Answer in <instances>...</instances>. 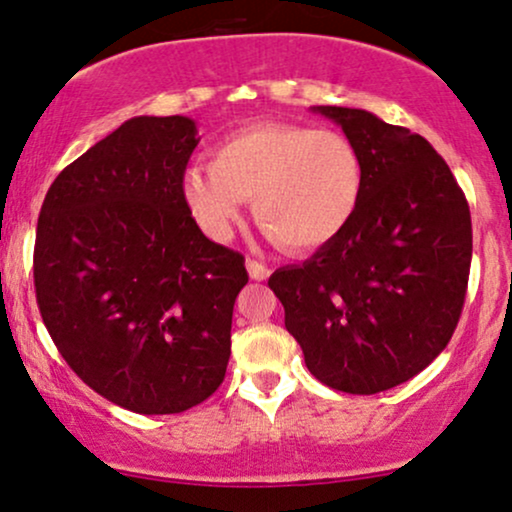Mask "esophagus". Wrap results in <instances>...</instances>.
Here are the masks:
<instances>
[{"label":"esophagus","instance_id":"esophagus-1","mask_svg":"<svg viewBox=\"0 0 512 512\" xmlns=\"http://www.w3.org/2000/svg\"><path fill=\"white\" fill-rule=\"evenodd\" d=\"M245 267H248L250 279H255V281L269 279V274H272V269H269L267 264H262V262H257V260H248V262H245Z\"/></svg>","mask_w":512,"mask_h":512}]
</instances>
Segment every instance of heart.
I'll list each match as a JSON object with an SVG mask.
<instances>
[{"label":"heart","mask_w":512,"mask_h":512,"mask_svg":"<svg viewBox=\"0 0 512 512\" xmlns=\"http://www.w3.org/2000/svg\"><path fill=\"white\" fill-rule=\"evenodd\" d=\"M363 195V163L332 129L293 122H252L211 149V163L182 175V199L211 240H226L243 199L276 248L308 255L332 245L354 221Z\"/></svg>","instance_id":"obj_1"}]
</instances>
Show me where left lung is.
I'll return each instance as SVG.
<instances>
[{
  "mask_svg": "<svg viewBox=\"0 0 512 512\" xmlns=\"http://www.w3.org/2000/svg\"><path fill=\"white\" fill-rule=\"evenodd\" d=\"M363 163L354 221L269 289L320 383L375 395L407 383L450 342L472 264V216L448 163L421 134L368 110L317 105Z\"/></svg>",
  "mask_w": 512,
  "mask_h": 512,
  "instance_id": "1",
  "label": "left lung"
}]
</instances>
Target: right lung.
Wrapping results in <instances>:
<instances>
[{
	"label": "right lung",
	"instance_id": "right-lung-1",
	"mask_svg": "<svg viewBox=\"0 0 512 512\" xmlns=\"http://www.w3.org/2000/svg\"><path fill=\"white\" fill-rule=\"evenodd\" d=\"M195 120L132 117L57 175L38 216L35 298L98 395L180 414L223 383L245 257L199 231L182 175Z\"/></svg>",
	"mask_w": 512,
	"mask_h": 512
}]
</instances>
